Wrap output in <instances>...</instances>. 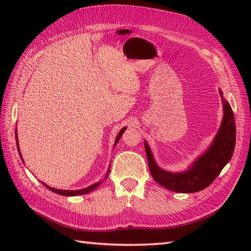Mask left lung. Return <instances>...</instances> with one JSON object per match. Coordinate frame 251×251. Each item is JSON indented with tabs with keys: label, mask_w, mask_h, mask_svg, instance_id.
<instances>
[{
	"label": "left lung",
	"mask_w": 251,
	"mask_h": 251,
	"mask_svg": "<svg viewBox=\"0 0 251 251\" xmlns=\"http://www.w3.org/2000/svg\"><path fill=\"white\" fill-rule=\"evenodd\" d=\"M223 119L221 126L207 150L181 173H170L156 164L150 147L145 141V149L151 176L158 184L178 193H194L206 189L231 161L236 140L235 121L230 103L222 97Z\"/></svg>",
	"instance_id": "left-lung-1"
}]
</instances>
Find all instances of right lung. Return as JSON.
Instances as JSON below:
<instances>
[{
    "mask_svg": "<svg viewBox=\"0 0 251 251\" xmlns=\"http://www.w3.org/2000/svg\"><path fill=\"white\" fill-rule=\"evenodd\" d=\"M126 128H127V127H123V128L120 130L119 135H117L116 139H115V142H114V148H115V146L117 145V142H119V140L121 139L122 135L124 134V131L126 130ZM15 135H16V143H17V149H18L19 156H20V158H21V161L24 162L23 155H21L20 150H19V143H18L17 130L15 131ZM24 163H25V162H24ZM110 165H111V164H110ZM109 172H110V166H109V168H108V172H106V174H105V177H104V179H103V180H101V181H99V182H96V183H94V184H92V185L87 186V188H85V189H81V190H59V189L51 188V186L47 185V184H46V183H44V182H41V183L43 184V185L45 186V188H47V189H49V190H50L51 192H54V193H56V194H59V195H63V196H76V195H83V194H87V193H89V192H92V191L96 190V189H97V188H99V186H100V183H101V182H103V181H104L106 178H108V176H109Z\"/></svg>",
    "mask_w": 251,
    "mask_h": 251,
    "instance_id": "obj_1",
    "label": "right lung"
}]
</instances>
